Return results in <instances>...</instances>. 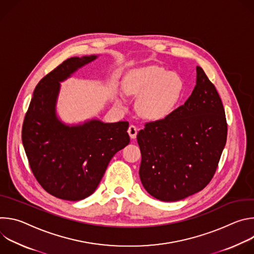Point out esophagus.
<instances>
[{
    "label": "esophagus",
    "mask_w": 254,
    "mask_h": 254,
    "mask_svg": "<svg viewBox=\"0 0 254 254\" xmlns=\"http://www.w3.org/2000/svg\"><path fill=\"white\" fill-rule=\"evenodd\" d=\"M127 132H128L130 138H135L136 133H137V128H136L133 125H130L129 127H128V129H127Z\"/></svg>",
    "instance_id": "obj_1"
}]
</instances>
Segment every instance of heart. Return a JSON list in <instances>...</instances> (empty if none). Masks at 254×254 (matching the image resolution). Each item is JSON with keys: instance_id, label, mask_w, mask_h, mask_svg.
<instances>
[{"instance_id": "heart-1", "label": "heart", "mask_w": 254, "mask_h": 254, "mask_svg": "<svg viewBox=\"0 0 254 254\" xmlns=\"http://www.w3.org/2000/svg\"><path fill=\"white\" fill-rule=\"evenodd\" d=\"M127 93L140 97L138 111L147 119L162 120L168 117L184 93V82L180 76L151 66L144 68L127 87Z\"/></svg>"}]
</instances>
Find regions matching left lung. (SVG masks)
Masks as SVG:
<instances>
[{
  "mask_svg": "<svg viewBox=\"0 0 254 254\" xmlns=\"http://www.w3.org/2000/svg\"><path fill=\"white\" fill-rule=\"evenodd\" d=\"M196 70V85L186 102L165 119L146 124L136 135L141 184L161 201H179L204 189L226 143L221 98L204 70Z\"/></svg>",
  "mask_w": 254,
  "mask_h": 254,
  "instance_id": "left-lung-1",
  "label": "left lung"
}]
</instances>
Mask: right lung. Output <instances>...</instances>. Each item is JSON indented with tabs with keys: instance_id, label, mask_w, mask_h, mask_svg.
I'll return each mask as SVG.
<instances>
[{
	"instance_id": "obj_1",
	"label": "right lung",
	"mask_w": 254,
	"mask_h": 254,
	"mask_svg": "<svg viewBox=\"0 0 254 254\" xmlns=\"http://www.w3.org/2000/svg\"><path fill=\"white\" fill-rule=\"evenodd\" d=\"M96 55L71 57L36 86L22 127V141L30 168L49 194L79 201L97 188L112 158L129 142L128 123L89 120L66 125L56 114L60 82Z\"/></svg>"
}]
</instances>
